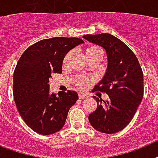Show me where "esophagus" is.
<instances>
[{
  "label": "esophagus",
  "instance_id": "1",
  "mask_svg": "<svg viewBox=\"0 0 158 158\" xmlns=\"http://www.w3.org/2000/svg\"><path fill=\"white\" fill-rule=\"evenodd\" d=\"M78 96H79V99H85V98H86V97H87V96H86L85 94H84V93H82V92L79 93Z\"/></svg>",
  "mask_w": 158,
  "mask_h": 158
}]
</instances>
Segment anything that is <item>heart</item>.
<instances>
[{
    "label": "heart",
    "instance_id": "heart-1",
    "mask_svg": "<svg viewBox=\"0 0 158 158\" xmlns=\"http://www.w3.org/2000/svg\"><path fill=\"white\" fill-rule=\"evenodd\" d=\"M73 53V50H71L69 52L65 55L64 57V59H63V63H67V62L69 61L70 57H72V55ZM85 55L87 57L88 59H90L91 57H97V56H100V57H102V50L100 48L97 46H90L88 47L86 49H85ZM88 82V80L86 78L82 77H77V79H76V83L77 85L79 86V87H84Z\"/></svg>",
    "mask_w": 158,
    "mask_h": 158
}]
</instances>
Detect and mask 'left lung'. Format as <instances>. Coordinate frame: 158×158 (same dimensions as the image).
Listing matches in <instances>:
<instances>
[{
	"label": "left lung",
	"instance_id": "left-lung-1",
	"mask_svg": "<svg viewBox=\"0 0 158 158\" xmlns=\"http://www.w3.org/2000/svg\"><path fill=\"white\" fill-rule=\"evenodd\" d=\"M83 39L103 48L108 62L106 74L93 91L106 92L109 101L93 97L97 108L89 114V122L101 133H118L130 123L143 100V71L132 50L114 35H86Z\"/></svg>",
	"mask_w": 158,
	"mask_h": 158
}]
</instances>
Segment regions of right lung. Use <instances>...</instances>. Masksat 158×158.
<instances>
[{
  "label": "right lung",
  "instance_id": "obj_1",
  "mask_svg": "<svg viewBox=\"0 0 158 158\" xmlns=\"http://www.w3.org/2000/svg\"><path fill=\"white\" fill-rule=\"evenodd\" d=\"M83 43L78 38L40 40L28 48L18 61L13 76L15 102L24 123L38 134L59 131L77 101L74 90L51 94L48 82L52 73H62L65 55Z\"/></svg>",
  "mask_w": 158,
  "mask_h": 158
}]
</instances>
